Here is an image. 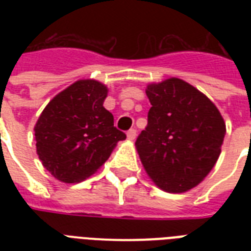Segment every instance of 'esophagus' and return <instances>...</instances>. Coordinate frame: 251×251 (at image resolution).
<instances>
[{"mask_svg": "<svg viewBox=\"0 0 251 251\" xmlns=\"http://www.w3.org/2000/svg\"><path fill=\"white\" fill-rule=\"evenodd\" d=\"M135 137H137V130L130 129L129 131H127V139H129V141H134Z\"/></svg>", "mask_w": 251, "mask_h": 251, "instance_id": "1", "label": "esophagus"}]
</instances>
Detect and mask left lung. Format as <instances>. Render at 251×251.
<instances>
[{
  "label": "left lung",
  "mask_w": 251,
  "mask_h": 251,
  "mask_svg": "<svg viewBox=\"0 0 251 251\" xmlns=\"http://www.w3.org/2000/svg\"><path fill=\"white\" fill-rule=\"evenodd\" d=\"M146 94L151 108L135 142L142 164L163 190H190L210 173L222 152V114L206 95L178 78L149 84Z\"/></svg>",
  "instance_id": "1"
}]
</instances>
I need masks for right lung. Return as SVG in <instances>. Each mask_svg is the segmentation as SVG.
I'll return each mask as SVG.
<instances>
[{
  "instance_id": "add662e5",
  "label": "right lung",
  "mask_w": 251,
  "mask_h": 251,
  "mask_svg": "<svg viewBox=\"0 0 251 251\" xmlns=\"http://www.w3.org/2000/svg\"><path fill=\"white\" fill-rule=\"evenodd\" d=\"M106 94L98 80H78L53 98L37 120L39 159L62 182H79L95 173L126 138L102 106Z\"/></svg>"
}]
</instances>
